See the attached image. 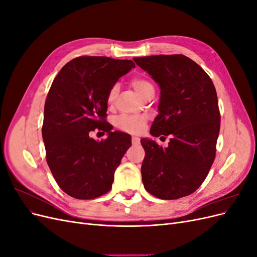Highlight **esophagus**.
I'll return each instance as SVG.
<instances>
[{"mask_svg":"<svg viewBox=\"0 0 257 257\" xmlns=\"http://www.w3.org/2000/svg\"><path fill=\"white\" fill-rule=\"evenodd\" d=\"M139 143H141V139H139L138 137H136V136H133V137H132V144H133L134 146L139 145Z\"/></svg>","mask_w":257,"mask_h":257,"instance_id":"obj_1","label":"esophagus"}]
</instances>
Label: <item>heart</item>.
<instances>
[{
    "instance_id": "b5f03b06",
    "label": "heart",
    "mask_w": 257,
    "mask_h": 257,
    "mask_svg": "<svg viewBox=\"0 0 257 257\" xmlns=\"http://www.w3.org/2000/svg\"><path fill=\"white\" fill-rule=\"evenodd\" d=\"M132 85L135 89V91L138 93V95L141 97L146 96L148 93L154 92V87L152 83L145 78H135L132 80ZM119 87L118 84H113L110 88L109 92L107 95V102L108 104H113L114 99L118 94ZM146 123V119L141 115H130V114H122L118 119L115 120V126L124 131L127 133H139Z\"/></svg>"
}]
</instances>
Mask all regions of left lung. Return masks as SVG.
<instances>
[{
    "label": "left lung",
    "instance_id": "obj_1",
    "mask_svg": "<svg viewBox=\"0 0 257 257\" xmlns=\"http://www.w3.org/2000/svg\"><path fill=\"white\" fill-rule=\"evenodd\" d=\"M161 89L159 114L150 128L154 137L168 136V147L143 138L142 165L147 192L161 199H178L195 192L215 158L220 110L212 80L183 54L134 58Z\"/></svg>",
    "mask_w": 257,
    "mask_h": 257
}]
</instances>
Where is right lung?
I'll return each mask as SVG.
<instances>
[{
  "label": "right lung",
  "instance_id": "1",
  "mask_svg": "<svg viewBox=\"0 0 257 257\" xmlns=\"http://www.w3.org/2000/svg\"><path fill=\"white\" fill-rule=\"evenodd\" d=\"M134 67L131 60L79 57L54 78L46 98L42 134L47 164L67 195L93 199L110 191L115 169L132 142L128 134L111 132L105 121L107 95ZM95 128L108 134L105 141L89 137Z\"/></svg>",
  "mask_w": 257,
  "mask_h": 257
}]
</instances>
